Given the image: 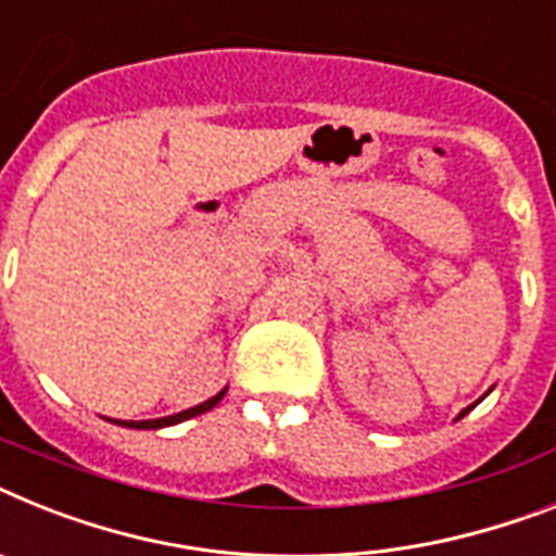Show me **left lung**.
<instances>
[{"label": "left lung", "instance_id": "1", "mask_svg": "<svg viewBox=\"0 0 556 556\" xmlns=\"http://www.w3.org/2000/svg\"><path fill=\"white\" fill-rule=\"evenodd\" d=\"M469 409H472V407H469ZM469 409H464V413H469ZM464 413H460V415H464Z\"/></svg>", "mask_w": 556, "mask_h": 556}]
</instances>
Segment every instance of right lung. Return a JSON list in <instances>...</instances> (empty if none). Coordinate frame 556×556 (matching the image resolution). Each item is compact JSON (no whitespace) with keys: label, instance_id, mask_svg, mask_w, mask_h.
<instances>
[{"label":"right lung","instance_id":"1","mask_svg":"<svg viewBox=\"0 0 556 556\" xmlns=\"http://www.w3.org/2000/svg\"><path fill=\"white\" fill-rule=\"evenodd\" d=\"M223 395H226V390H223V393L214 395V399H208V401H203V404H198V407L186 409V413L169 415V418H155V421H115V424H121V427H132V429H161V427H172V424H180V421H186V418H194V415H200V413H208V409H212V407H217V401H220Z\"/></svg>","mask_w":556,"mask_h":556}]
</instances>
